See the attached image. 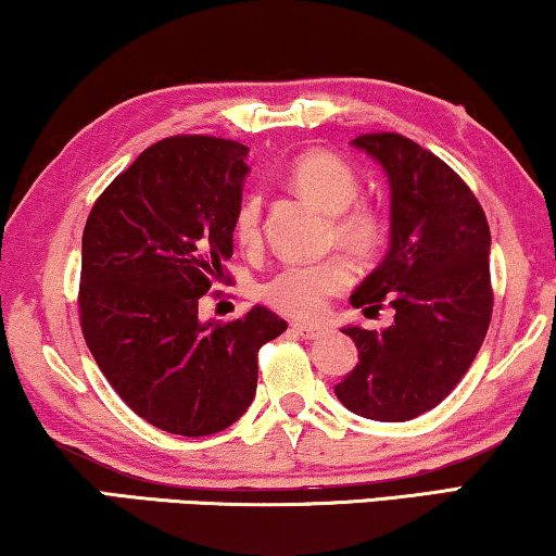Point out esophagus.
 Wrapping results in <instances>:
<instances>
[{"label": "esophagus", "mask_w": 556, "mask_h": 556, "mask_svg": "<svg viewBox=\"0 0 556 556\" xmlns=\"http://www.w3.org/2000/svg\"><path fill=\"white\" fill-rule=\"evenodd\" d=\"M291 331H295L303 339H316V337H321V333H324L321 326H314V324H293Z\"/></svg>", "instance_id": "esophagus-1"}]
</instances>
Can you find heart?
<instances>
[{"instance_id": "heart-1", "label": "heart", "mask_w": 556, "mask_h": 556, "mask_svg": "<svg viewBox=\"0 0 556 556\" xmlns=\"http://www.w3.org/2000/svg\"><path fill=\"white\" fill-rule=\"evenodd\" d=\"M288 181L301 197L329 212L331 240L346 253L371 261L390 245V217L379 204L356 200L359 177L344 159L329 151H306L293 159ZM232 235L245 253L261 248V200L255 194H248L235 210ZM352 280V265L341 255L311 265H286L263 286V299L288 316L318 318L333 295L344 293Z\"/></svg>"}]
</instances>
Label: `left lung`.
Here are the masks:
<instances>
[{"instance_id":"8db88e82","label":"left lung","mask_w":556,"mask_h":556,"mask_svg":"<svg viewBox=\"0 0 556 556\" xmlns=\"http://www.w3.org/2000/svg\"><path fill=\"white\" fill-rule=\"evenodd\" d=\"M384 166L392 242L356 288L352 306L394 308L382 331L349 326L359 364L337 384L354 415L405 422L440 405L460 382L491 324V230L470 187L432 151L402 134L352 141Z\"/></svg>"}]
</instances>
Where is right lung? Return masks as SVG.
<instances>
[{
  "instance_id": "1",
  "label": "right lung",
  "mask_w": 556,
  "mask_h": 556,
  "mask_svg": "<svg viewBox=\"0 0 556 556\" xmlns=\"http://www.w3.org/2000/svg\"><path fill=\"white\" fill-rule=\"evenodd\" d=\"M248 149L217 136H169L121 172L83 230L78 314L103 377L159 430L202 438L230 428L257 387V352L288 329L255 306L197 318L227 283Z\"/></svg>"
}]
</instances>
